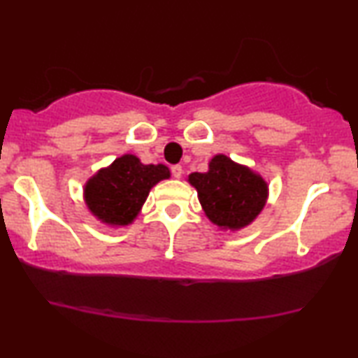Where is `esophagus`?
<instances>
[{
	"instance_id": "34e87169",
	"label": "esophagus",
	"mask_w": 358,
	"mask_h": 358,
	"mask_svg": "<svg viewBox=\"0 0 358 358\" xmlns=\"http://www.w3.org/2000/svg\"><path fill=\"white\" fill-rule=\"evenodd\" d=\"M171 171H173V176L176 179H179L180 176H182V166L176 164V166H173V168H171Z\"/></svg>"
}]
</instances>
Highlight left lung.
Returning <instances> with one entry per match:
<instances>
[{
	"instance_id": "1",
	"label": "left lung",
	"mask_w": 358,
	"mask_h": 358,
	"mask_svg": "<svg viewBox=\"0 0 358 358\" xmlns=\"http://www.w3.org/2000/svg\"><path fill=\"white\" fill-rule=\"evenodd\" d=\"M187 180L197 189L205 215L222 229L248 227L267 202L266 180L224 155L213 156L207 173H192Z\"/></svg>"
}]
</instances>
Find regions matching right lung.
<instances>
[{
    "mask_svg": "<svg viewBox=\"0 0 358 358\" xmlns=\"http://www.w3.org/2000/svg\"><path fill=\"white\" fill-rule=\"evenodd\" d=\"M169 178L164 164H143L136 156L124 155L87 180L85 202L102 223L127 227L140 213L151 187Z\"/></svg>",
    "mask_w": 358,
    "mask_h": 358,
    "instance_id": "add662e5",
    "label": "right lung"
}]
</instances>
